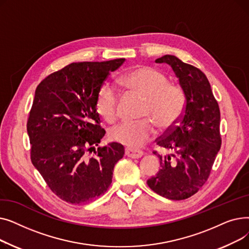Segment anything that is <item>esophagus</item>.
Returning a JSON list of instances; mask_svg holds the SVG:
<instances>
[{"label": "esophagus", "mask_w": 249, "mask_h": 249, "mask_svg": "<svg viewBox=\"0 0 249 249\" xmlns=\"http://www.w3.org/2000/svg\"><path fill=\"white\" fill-rule=\"evenodd\" d=\"M125 154H126V156H128V158H130V159H140L141 156H143L142 151L130 149V148L125 149Z\"/></svg>", "instance_id": "esophagus-1"}]
</instances>
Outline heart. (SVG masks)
Masks as SVG:
<instances>
[{"label":"heart","instance_id":"obj_1","mask_svg":"<svg viewBox=\"0 0 249 249\" xmlns=\"http://www.w3.org/2000/svg\"><path fill=\"white\" fill-rule=\"evenodd\" d=\"M124 87L133 93L145 97L143 116H148L160 129L173 126L185 109L184 90L177 85L169 84L162 71L139 67L129 71L122 77ZM119 91L109 83L104 84L98 94L97 110L107 121H113L118 115ZM154 134V126L150 119L140 121L124 120L110 130L111 140L130 148L137 149L149 141Z\"/></svg>","mask_w":249,"mask_h":249}]
</instances>
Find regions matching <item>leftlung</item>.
Returning <instances> with one entry per match:
<instances>
[{"mask_svg": "<svg viewBox=\"0 0 249 249\" xmlns=\"http://www.w3.org/2000/svg\"><path fill=\"white\" fill-rule=\"evenodd\" d=\"M155 62L167 63L173 69L186 105L177 125L156 141L173 153L159 155L160 169L147 185L161 197L185 200L197 193L210 176L221 147L220 110L210 83L199 69L169 54Z\"/></svg>", "mask_w": 249, "mask_h": 249, "instance_id": "left-lung-1", "label": "left lung"}]
</instances>
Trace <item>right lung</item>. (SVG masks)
<instances>
[{"instance_id": "obj_1", "label": "right lung", "mask_w": 249, "mask_h": 249, "mask_svg": "<svg viewBox=\"0 0 249 249\" xmlns=\"http://www.w3.org/2000/svg\"><path fill=\"white\" fill-rule=\"evenodd\" d=\"M125 58L102 62H72L38 85L27 122L31 160L61 200L81 205L109 189L115 164L124 147H99L105 130L97 112L99 90ZM95 149L96 156L86 152Z\"/></svg>"}]
</instances>
